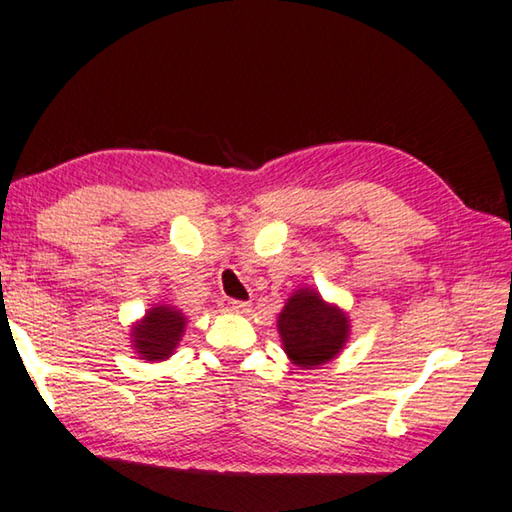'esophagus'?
I'll list each match as a JSON object with an SVG mask.
<instances>
[{"label": "esophagus", "instance_id": "obj_1", "mask_svg": "<svg viewBox=\"0 0 512 512\" xmlns=\"http://www.w3.org/2000/svg\"><path fill=\"white\" fill-rule=\"evenodd\" d=\"M225 305H228V311H232V314H248L250 311V302L244 300H228Z\"/></svg>", "mask_w": 512, "mask_h": 512}]
</instances>
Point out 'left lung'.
I'll use <instances>...</instances> for the list:
<instances>
[{
  "instance_id": "8db88e82",
  "label": "left lung",
  "mask_w": 512,
  "mask_h": 512,
  "mask_svg": "<svg viewBox=\"0 0 512 512\" xmlns=\"http://www.w3.org/2000/svg\"><path fill=\"white\" fill-rule=\"evenodd\" d=\"M277 332L289 361L302 370H314L339 357L350 339V318L316 289L300 287L284 302Z\"/></svg>"
}]
</instances>
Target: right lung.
I'll use <instances>...</instances> for the list:
<instances>
[{
    "label": "right lung",
    "instance_id": "1",
    "mask_svg": "<svg viewBox=\"0 0 512 512\" xmlns=\"http://www.w3.org/2000/svg\"><path fill=\"white\" fill-rule=\"evenodd\" d=\"M187 318L173 305H153L131 325V343L137 357L149 363L167 361L185 336Z\"/></svg>",
    "mask_w": 512,
    "mask_h": 512
}]
</instances>
